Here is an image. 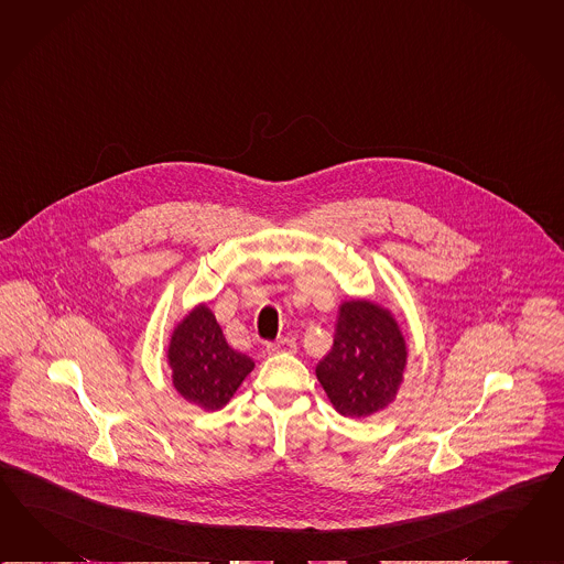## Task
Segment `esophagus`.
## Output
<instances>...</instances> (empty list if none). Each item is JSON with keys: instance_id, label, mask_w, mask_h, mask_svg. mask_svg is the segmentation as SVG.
<instances>
[{"instance_id": "obj_1", "label": "esophagus", "mask_w": 564, "mask_h": 564, "mask_svg": "<svg viewBox=\"0 0 564 564\" xmlns=\"http://www.w3.org/2000/svg\"><path fill=\"white\" fill-rule=\"evenodd\" d=\"M267 351L269 354H295L297 351V344H295V339L281 338L267 344Z\"/></svg>"}]
</instances>
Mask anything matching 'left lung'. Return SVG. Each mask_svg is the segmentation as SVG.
Segmentation results:
<instances>
[{
	"instance_id": "8db88e82",
	"label": "left lung",
	"mask_w": 564,
	"mask_h": 564,
	"mask_svg": "<svg viewBox=\"0 0 564 564\" xmlns=\"http://www.w3.org/2000/svg\"><path fill=\"white\" fill-rule=\"evenodd\" d=\"M406 366V341L392 313L372 301L339 305L334 346L315 375L334 409L364 419L397 399Z\"/></svg>"
}]
</instances>
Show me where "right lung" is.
<instances>
[{
    "instance_id": "add662e5",
    "label": "right lung",
    "mask_w": 564,
    "mask_h": 564,
    "mask_svg": "<svg viewBox=\"0 0 564 564\" xmlns=\"http://www.w3.org/2000/svg\"><path fill=\"white\" fill-rule=\"evenodd\" d=\"M167 362L174 389L204 411H218L232 399L254 362L232 350L214 313L202 303L175 326Z\"/></svg>"
}]
</instances>
